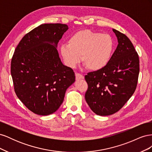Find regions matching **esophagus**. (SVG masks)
Returning <instances> with one entry per match:
<instances>
[{
	"instance_id": "34e87169",
	"label": "esophagus",
	"mask_w": 152,
	"mask_h": 152,
	"mask_svg": "<svg viewBox=\"0 0 152 152\" xmlns=\"http://www.w3.org/2000/svg\"><path fill=\"white\" fill-rule=\"evenodd\" d=\"M75 78L77 80H80V79H83L84 77L82 75L80 74V73H75Z\"/></svg>"
}]
</instances>
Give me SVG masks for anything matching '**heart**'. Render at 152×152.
I'll return each mask as SVG.
<instances>
[{
  "label": "heart",
  "instance_id": "heart-1",
  "mask_svg": "<svg viewBox=\"0 0 152 152\" xmlns=\"http://www.w3.org/2000/svg\"><path fill=\"white\" fill-rule=\"evenodd\" d=\"M114 49L112 37L107 34L84 30L73 34L68 44L60 47V54L66 65L75 68L80 61L92 71H97L108 65Z\"/></svg>",
  "mask_w": 152,
  "mask_h": 152
}]
</instances>
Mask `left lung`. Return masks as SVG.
<instances>
[{
    "mask_svg": "<svg viewBox=\"0 0 152 152\" xmlns=\"http://www.w3.org/2000/svg\"><path fill=\"white\" fill-rule=\"evenodd\" d=\"M118 45L108 65L85 76L88 85L85 94L92 111L101 116L121 110L134 94L140 73L139 56L131 41L113 29Z\"/></svg>",
    "mask_w": 152,
    "mask_h": 152,
    "instance_id": "1",
    "label": "left lung"
}]
</instances>
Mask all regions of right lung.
Masks as SVG:
<instances>
[{
    "instance_id": "1",
    "label": "right lung",
    "mask_w": 152,
    "mask_h": 152,
    "mask_svg": "<svg viewBox=\"0 0 152 152\" xmlns=\"http://www.w3.org/2000/svg\"><path fill=\"white\" fill-rule=\"evenodd\" d=\"M68 29L65 24L47 23L26 34L15 49L11 64L14 89L30 111L40 115L55 112L75 73L61 61L56 49Z\"/></svg>"
}]
</instances>
